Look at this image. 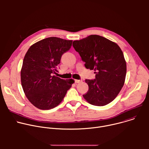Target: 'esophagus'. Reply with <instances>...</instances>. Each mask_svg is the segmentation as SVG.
Segmentation results:
<instances>
[{"instance_id": "obj_1", "label": "esophagus", "mask_w": 149, "mask_h": 149, "mask_svg": "<svg viewBox=\"0 0 149 149\" xmlns=\"http://www.w3.org/2000/svg\"><path fill=\"white\" fill-rule=\"evenodd\" d=\"M75 82L76 83H80V82H82V81H81V80H79V79H75Z\"/></svg>"}]
</instances>
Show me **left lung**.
<instances>
[{
	"label": "left lung",
	"mask_w": 149,
	"mask_h": 149,
	"mask_svg": "<svg viewBox=\"0 0 149 149\" xmlns=\"http://www.w3.org/2000/svg\"><path fill=\"white\" fill-rule=\"evenodd\" d=\"M73 47L85 62V67L94 70L95 78L86 79L88 91L85 100L96 106L113 101L124 86L127 66L123 53L114 42L97 35L73 42Z\"/></svg>",
	"instance_id": "8db88e82"
}]
</instances>
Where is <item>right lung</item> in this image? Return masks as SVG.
Returning a JSON list of instances; mask_svg holds the SVG:
<instances>
[{
    "label": "right lung",
    "instance_id": "right-lung-1",
    "mask_svg": "<svg viewBox=\"0 0 149 149\" xmlns=\"http://www.w3.org/2000/svg\"><path fill=\"white\" fill-rule=\"evenodd\" d=\"M72 40L49 37L33 44L24 59L21 84L28 100L36 108L47 110L58 105L74 79H63L54 74L62 55L68 51Z\"/></svg>",
    "mask_w": 149,
    "mask_h": 149
}]
</instances>
